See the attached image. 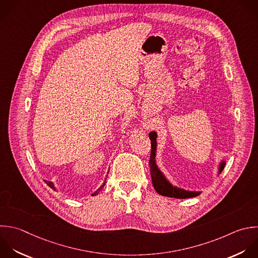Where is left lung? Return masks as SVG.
Listing matches in <instances>:
<instances>
[{"mask_svg":"<svg viewBox=\"0 0 258 258\" xmlns=\"http://www.w3.org/2000/svg\"><path fill=\"white\" fill-rule=\"evenodd\" d=\"M149 138L151 141V154L149 158V166H150V173H151V179L152 184L155 190L164 197L169 198H175V199H187V198H195L197 196H200L202 191L197 190H186L184 188L178 187L176 185H173L167 177L164 175V173L160 170V168L157 165L156 162V150H157V133L155 131H152L149 133ZM226 165L225 160H221L218 166V173L219 175L224 167Z\"/></svg>","mask_w":258,"mask_h":258,"instance_id":"8db88e82","label":"left lung"}]
</instances>
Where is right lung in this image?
<instances>
[{
    "mask_svg": "<svg viewBox=\"0 0 258 258\" xmlns=\"http://www.w3.org/2000/svg\"><path fill=\"white\" fill-rule=\"evenodd\" d=\"M106 180H107V178H105V180H104L103 184L100 186V188H98V189H97L95 192H93V194H92V196H96V195H97V194H98V192H99V191H100V190H101V189L104 187V185H105V183H106ZM46 183H47V184H48V185H49L51 188H53L54 190H56V189H55V186H54V184H53L51 181H46Z\"/></svg>",
    "mask_w": 258,
    "mask_h": 258,
    "instance_id": "1",
    "label": "right lung"
}]
</instances>
